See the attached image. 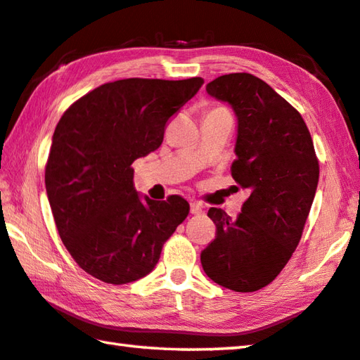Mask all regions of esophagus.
Returning a JSON list of instances; mask_svg holds the SVG:
<instances>
[{
    "label": "esophagus",
    "mask_w": 360,
    "mask_h": 360,
    "mask_svg": "<svg viewBox=\"0 0 360 360\" xmlns=\"http://www.w3.org/2000/svg\"><path fill=\"white\" fill-rule=\"evenodd\" d=\"M190 212L193 213V215H200V213L204 212V207L200 202H198V200H191L190 202Z\"/></svg>",
    "instance_id": "esophagus-1"
}]
</instances>
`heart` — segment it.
Masks as SVG:
<instances>
[{
  "instance_id": "obj_1",
  "label": "heart",
  "mask_w": 360,
  "mask_h": 360,
  "mask_svg": "<svg viewBox=\"0 0 360 360\" xmlns=\"http://www.w3.org/2000/svg\"><path fill=\"white\" fill-rule=\"evenodd\" d=\"M215 110H217V109H215ZM218 110H219V109H218ZM221 110H223V109H221Z\"/></svg>"
}]
</instances>
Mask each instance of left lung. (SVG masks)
<instances>
[{"mask_svg": "<svg viewBox=\"0 0 360 360\" xmlns=\"http://www.w3.org/2000/svg\"><path fill=\"white\" fill-rule=\"evenodd\" d=\"M207 93L236 113L232 176L250 196L236 219L209 210L217 237L200 253V264L217 285L253 292L272 283L297 248L319 164L304 118L264 80L226 74L212 80Z\"/></svg>", "mask_w": 360, "mask_h": 360, "instance_id": "obj_1", "label": "left lung"}]
</instances>
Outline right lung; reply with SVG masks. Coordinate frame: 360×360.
Wrapping results in <instances>:
<instances>
[{"mask_svg":"<svg viewBox=\"0 0 360 360\" xmlns=\"http://www.w3.org/2000/svg\"><path fill=\"white\" fill-rule=\"evenodd\" d=\"M202 84L200 77L110 82L75 101L56 124L47 198L69 255L94 278L126 285L148 275L190 213L180 196H141L131 164L160 147L167 120Z\"/></svg>","mask_w":360,"mask_h":360,"instance_id":"right-lung-1","label":"right lung"}]
</instances>
